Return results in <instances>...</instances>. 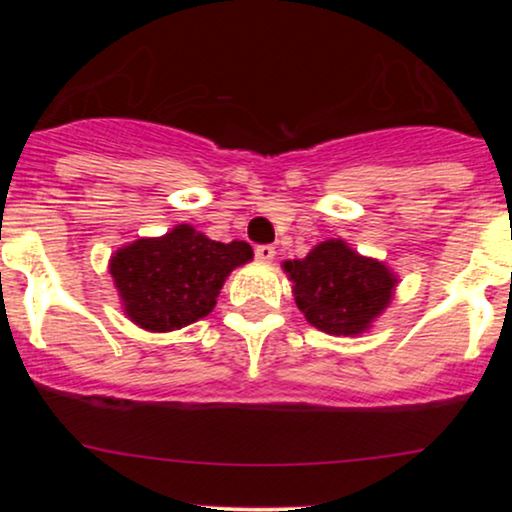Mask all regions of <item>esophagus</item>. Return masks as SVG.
Segmentation results:
<instances>
[{
	"label": "esophagus",
	"instance_id": "obj_1",
	"mask_svg": "<svg viewBox=\"0 0 512 512\" xmlns=\"http://www.w3.org/2000/svg\"><path fill=\"white\" fill-rule=\"evenodd\" d=\"M274 255H276V250L272 248V245H257L255 248V257L260 262H272Z\"/></svg>",
	"mask_w": 512,
	"mask_h": 512
}]
</instances>
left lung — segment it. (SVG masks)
Segmentation results:
<instances>
[{"instance_id":"8db88e82","label":"left lung","mask_w":512,"mask_h":512,"mask_svg":"<svg viewBox=\"0 0 512 512\" xmlns=\"http://www.w3.org/2000/svg\"><path fill=\"white\" fill-rule=\"evenodd\" d=\"M281 267L293 281L298 310L327 334L368 332L395 296L397 274L342 238L317 243L303 260H286Z\"/></svg>"}]
</instances>
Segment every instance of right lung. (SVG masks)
<instances>
[{
	"label": "right lung",
	"mask_w": 512,
	"mask_h": 512,
	"mask_svg": "<svg viewBox=\"0 0 512 512\" xmlns=\"http://www.w3.org/2000/svg\"><path fill=\"white\" fill-rule=\"evenodd\" d=\"M252 260L245 240L219 243L190 223L166 236L139 238L110 257L122 310L146 332H173L214 310L223 281Z\"/></svg>",
	"instance_id": "1"
}]
</instances>
